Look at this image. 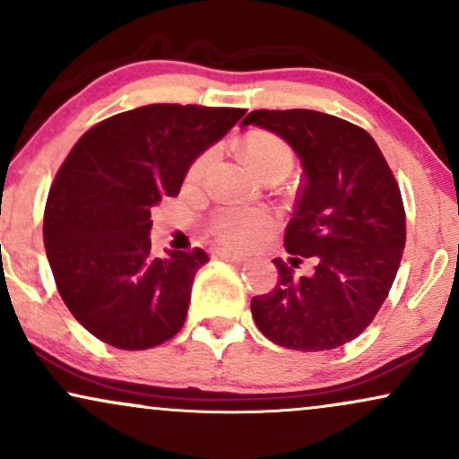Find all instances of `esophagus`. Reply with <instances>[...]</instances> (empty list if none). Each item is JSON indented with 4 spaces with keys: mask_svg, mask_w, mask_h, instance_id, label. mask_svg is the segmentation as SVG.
Masks as SVG:
<instances>
[{
    "mask_svg": "<svg viewBox=\"0 0 459 459\" xmlns=\"http://www.w3.org/2000/svg\"><path fill=\"white\" fill-rule=\"evenodd\" d=\"M215 254L222 258H229V261H235V263H246L247 256L244 252H237V250H230V247H218Z\"/></svg>",
    "mask_w": 459,
    "mask_h": 459,
    "instance_id": "1",
    "label": "esophagus"
}]
</instances>
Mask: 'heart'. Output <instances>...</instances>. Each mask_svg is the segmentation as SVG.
Masks as SVG:
<instances>
[{"label":"heart","instance_id":"b5f03b06","mask_svg":"<svg viewBox=\"0 0 459 459\" xmlns=\"http://www.w3.org/2000/svg\"><path fill=\"white\" fill-rule=\"evenodd\" d=\"M241 149H244L247 164H250V167L256 170L263 179L273 173H289L292 169V162H295V153H292L289 143L280 139L278 134H272V132H252V134H247L244 143H241ZM213 158H215L213 149L203 152L201 156L190 164L187 179H190L192 184L201 181L203 177L207 175L209 167H212ZM267 224H269V215L264 212H258V209H241V207L222 209V212L215 213L212 220L213 233L222 241H226V244H237V246L252 241Z\"/></svg>","mask_w":459,"mask_h":459}]
</instances>
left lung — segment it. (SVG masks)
<instances>
[{
	"label": "left lung",
	"mask_w": 459,
	"mask_h": 459,
	"mask_svg": "<svg viewBox=\"0 0 459 459\" xmlns=\"http://www.w3.org/2000/svg\"><path fill=\"white\" fill-rule=\"evenodd\" d=\"M250 124L282 136L301 160L303 184L284 246L316 261L310 278H295L275 258L278 284L254 297L252 316L264 338L284 349H338L366 331L395 280L406 246L400 186L377 141L351 121L261 108L241 126Z\"/></svg>",
	"instance_id": "obj_1"
}]
</instances>
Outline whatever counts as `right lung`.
<instances>
[{
	"instance_id": "obj_1",
	"label": "right lung",
	"mask_w": 459,
	"mask_h": 459,
	"mask_svg": "<svg viewBox=\"0 0 459 459\" xmlns=\"http://www.w3.org/2000/svg\"><path fill=\"white\" fill-rule=\"evenodd\" d=\"M244 108L147 104L100 121L76 141L44 207V247L59 295L115 349L145 351L179 333L207 252L156 256L152 207L179 195L198 153Z\"/></svg>"
}]
</instances>
